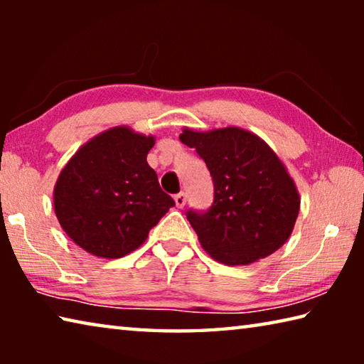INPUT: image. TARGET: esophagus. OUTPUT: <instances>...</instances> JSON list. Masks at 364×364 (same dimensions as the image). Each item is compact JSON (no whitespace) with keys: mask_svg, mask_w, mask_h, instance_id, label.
<instances>
[{"mask_svg":"<svg viewBox=\"0 0 364 364\" xmlns=\"http://www.w3.org/2000/svg\"><path fill=\"white\" fill-rule=\"evenodd\" d=\"M175 204L178 208H183L184 205H186V194L184 193H180L175 196Z\"/></svg>","mask_w":364,"mask_h":364,"instance_id":"esophagus-1","label":"esophagus"}]
</instances>
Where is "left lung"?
<instances>
[{"mask_svg":"<svg viewBox=\"0 0 364 364\" xmlns=\"http://www.w3.org/2000/svg\"><path fill=\"white\" fill-rule=\"evenodd\" d=\"M180 139L204 159L213 180L212 207L188 212L202 249L228 267H244L282 247L299 217L300 196L276 152L239 127L183 128Z\"/></svg>","mask_w":364,"mask_h":364,"instance_id":"left-lung-1","label":"left lung"}]
</instances>
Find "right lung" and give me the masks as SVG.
<instances>
[{
	"mask_svg": "<svg viewBox=\"0 0 364 364\" xmlns=\"http://www.w3.org/2000/svg\"><path fill=\"white\" fill-rule=\"evenodd\" d=\"M156 138L130 127L109 128L80 147L54 184V212L73 242L101 258L143 245L175 205L147 164Z\"/></svg>",
	"mask_w": 364,
	"mask_h": 364,
	"instance_id": "obj_1",
	"label": "right lung"
}]
</instances>
